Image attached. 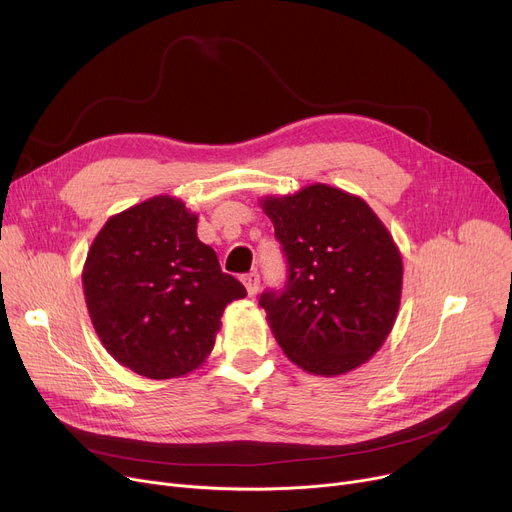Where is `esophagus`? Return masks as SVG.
I'll list each match as a JSON object with an SVG mask.
<instances>
[{
    "instance_id": "obj_1",
    "label": "esophagus",
    "mask_w": 512,
    "mask_h": 512,
    "mask_svg": "<svg viewBox=\"0 0 512 512\" xmlns=\"http://www.w3.org/2000/svg\"><path fill=\"white\" fill-rule=\"evenodd\" d=\"M242 281H244V285L248 289V295L254 297L258 293V289H260V275L258 273H248V275L242 277Z\"/></svg>"
}]
</instances>
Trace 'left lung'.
<instances>
[{
    "label": "left lung",
    "mask_w": 512,
    "mask_h": 512,
    "mask_svg": "<svg viewBox=\"0 0 512 512\" xmlns=\"http://www.w3.org/2000/svg\"><path fill=\"white\" fill-rule=\"evenodd\" d=\"M287 258L283 291H264L260 306L283 353L316 376L366 364L397 320L403 260L393 235L355 194L312 184L264 196Z\"/></svg>",
    "instance_id": "obj_1"
}]
</instances>
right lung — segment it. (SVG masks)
Masks as SVG:
<instances>
[{
    "mask_svg": "<svg viewBox=\"0 0 512 512\" xmlns=\"http://www.w3.org/2000/svg\"><path fill=\"white\" fill-rule=\"evenodd\" d=\"M196 225L182 200L155 196L113 215L86 254L90 322L109 355L140 376L169 380L200 368L223 310L246 297Z\"/></svg>",
    "mask_w": 512,
    "mask_h": 512,
    "instance_id": "right-lung-1",
    "label": "right lung"
}]
</instances>
